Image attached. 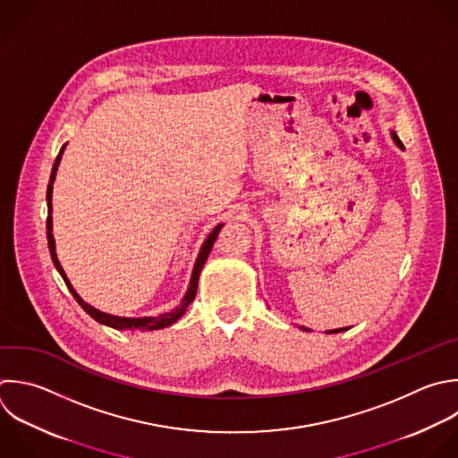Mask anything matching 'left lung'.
Here are the masks:
<instances>
[{
    "label": "left lung",
    "mask_w": 458,
    "mask_h": 458,
    "mask_svg": "<svg viewBox=\"0 0 458 458\" xmlns=\"http://www.w3.org/2000/svg\"><path fill=\"white\" fill-rule=\"evenodd\" d=\"M392 138H394V141H395V145H397V147H399V148H403V143H401V141H399V138H397V136H395V134H394V132H392ZM302 329H304V327H302ZM338 331H342V329H333V331H327V333H338Z\"/></svg>",
    "instance_id": "obj_1"
}]
</instances>
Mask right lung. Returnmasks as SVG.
I'll return each mask as SVG.
<instances>
[{"instance_id":"obj_1","label":"right lung","mask_w":458,"mask_h":458,"mask_svg":"<svg viewBox=\"0 0 458 458\" xmlns=\"http://www.w3.org/2000/svg\"><path fill=\"white\" fill-rule=\"evenodd\" d=\"M63 152H64V147L61 148L57 159H55V165H54V170H52V175H50L48 191H47V200H48L47 236H48V247H50V254H52L54 265H55V268L59 270V274L63 276L66 286L70 288V292L73 293V297L77 299V302L82 306V310H84L86 313H89L95 320H98L100 324H106V326H109V327H114V329H148V331H152V329H161V327H166V326L174 324L179 317L184 315L188 304H190V302L195 299V295H197V286H199L200 270H202V267H204V263H206V259H208V256H209V252H211V249H213V243H215V240H216V236H218L222 225H216V227L213 229V233L208 236V240L204 242V245H202V249H200V254H199V258H197L195 268H193V276H191L190 288H188V292H186L182 302H181L174 311L163 313V315H159V317H143V318H125V317H114V315L98 311V310H95L93 306H89L88 302H84V301L77 295V292H75L73 286L70 284V281H68V277H66V274H64V270H63V267H61V263H59V259H57V254H55V240H54V234H52V190H54V181H55V175H57V168H59Z\"/></svg>"}]
</instances>
